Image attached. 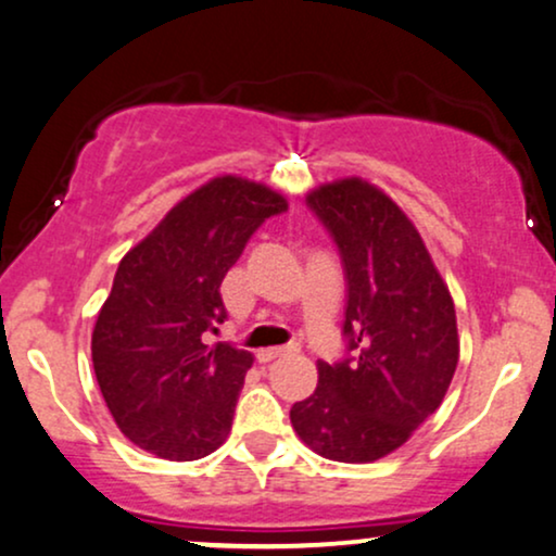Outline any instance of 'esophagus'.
<instances>
[{"label":"esophagus","mask_w":556,"mask_h":556,"mask_svg":"<svg viewBox=\"0 0 556 556\" xmlns=\"http://www.w3.org/2000/svg\"><path fill=\"white\" fill-rule=\"evenodd\" d=\"M294 351H298V343H290V346H282V349H262L258 351V362H274V359H279V356H287V354H294Z\"/></svg>","instance_id":"34e87169"}]
</instances>
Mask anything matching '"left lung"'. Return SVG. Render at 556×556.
<instances>
[{
    "instance_id": "left-lung-1",
    "label": "left lung",
    "mask_w": 556,
    "mask_h": 556,
    "mask_svg": "<svg viewBox=\"0 0 556 556\" xmlns=\"http://www.w3.org/2000/svg\"><path fill=\"white\" fill-rule=\"evenodd\" d=\"M307 207L339 249L343 359L318 362V388L292 405L294 431L336 462H375L435 413L459 362L456 313L418 230L362 179L326 185Z\"/></svg>"
}]
</instances>
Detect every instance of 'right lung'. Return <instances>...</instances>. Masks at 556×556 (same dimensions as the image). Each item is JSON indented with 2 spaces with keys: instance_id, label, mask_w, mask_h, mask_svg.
I'll use <instances>...</instances> for the list:
<instances>
[{
  "instance_id": "1",
  "label": "right lung",
  "mask_w": 556,
  "mask_h": 556,
  "mask_svg": "<svg viewBox=\"0 0 556 556\" xmlns=\"http://www.w3.org/2000/svg\"><path fill=\"white\" fill-rule=\"evenodd\" d=\"M282 194L238 177L200 187L117 266L91 333V362L112 418L164 459L213 454L233 424L254 356L202 336L228 318L220 285Z\"/></svg>"
}]
</instances>
